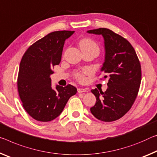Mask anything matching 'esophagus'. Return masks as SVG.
Masks as SVG:
<instances>
[{
    "label": "esophagus",
    "mask_w": 157,
    "mask_h": 157,
    "mask_svg": "<svg viewBox=\"0 0 157 157\" xmlns=\"http://www.w3.org/2000/svg\"><path fill=\"white\" fill-rule=\"evenodd\" d=\"M78 93L81 94V93H83V92H86V90L85 89H83V88H79V89H78Z\"/></svg>",
    "instance_id": "34e87169"
}]
</instances>
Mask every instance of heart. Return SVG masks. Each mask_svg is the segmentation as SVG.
Returning a JSON list of instances; mask_svg holds the SVG:
<instances>
[{"instance_id":"heart-1","label":"heart","mask_w":157,"mask_h":157,"mask_svg":"<svg viewBox=\"0 0 157 157\" xmlns=\"http://www.w3.org/2000/svg\"><path fill=\"white\" fill-rule=\"evenodd\" d=\"M79 47L81 49H91V50L95 51L96 53L98 54L99 52V47L95 41L91 38H84L81 40L79 42ZM89 70H85L83 72H77L75 74L76 79L79 81L84 80V73H89Z\"/></svg>"}]
</instances>
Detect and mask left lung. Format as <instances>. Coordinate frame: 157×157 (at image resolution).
Listing matches in <instances>:
<instances>
[{
    "mask_svg": "<svg viewBox=\"0 0 157 157\" xmlns=\"http://www.w3.org/2000/svg\"><path fill=\"white\" fill-rule=\"evenodd\" d=\"M89 33L102 35L105 44V61L101 68L108 77L105 92L92 89L96 102L91 108L99 120L110 122L130 110L138 95L141 82V66L135 49L127 40L105 28L89 30Z\"/></svg>",
    "mask_w": 157,
    "mask_h": 157,
    "instance_id": "obj_1",
    "label": "left lung"
}]
</instances>
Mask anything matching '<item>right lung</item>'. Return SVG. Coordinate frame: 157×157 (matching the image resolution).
<instances>
[{
  "mask_svg": "<svg viewBox=\"0 0 157 157\" xmlns=\"http://www.w3.org/2000/svg\"><path fill=\"white\" fill-rule=\"evenodd\" d=\"M74 32H52L30 46L22 57L17 78L19 95L25 110L37 121L56 118L77 93L71 84L52 89L49 78L54 66L60 63L65 40Z\"/></svg>",
  "mask_w": 157,
  "mask_h": 157,
  "instance_id": "add662e5",
  "label": "right lung"
}]
</instances>
